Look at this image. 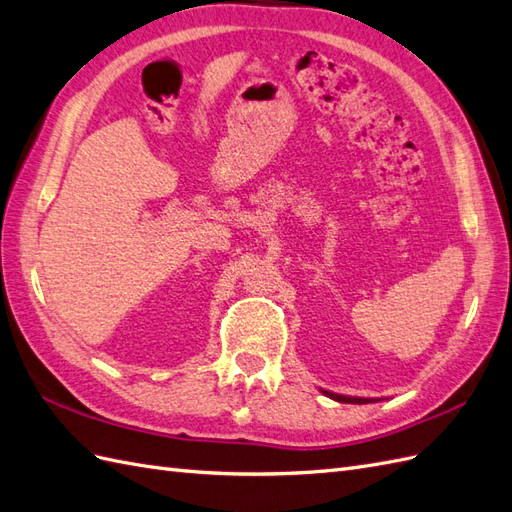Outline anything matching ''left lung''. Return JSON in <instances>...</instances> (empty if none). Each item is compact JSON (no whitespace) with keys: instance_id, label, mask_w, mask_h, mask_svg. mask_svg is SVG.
<instances>
[{"instance_id":"8db88e82","label":"left lung","mask_w":512,"mask_h":512,"mask_svg":"<svg viewBox=\"0 0 512 512\" xmlns=\"http://www.w3.org/2000/svg\"><path fill=\"white\" fill-rule=\"evenodd\" d=\"M324 396H329L337 402H350V404H368V402H374L370 398H352V396H339V393H331V391H324Z\"/></svg>"}]
</instances>
